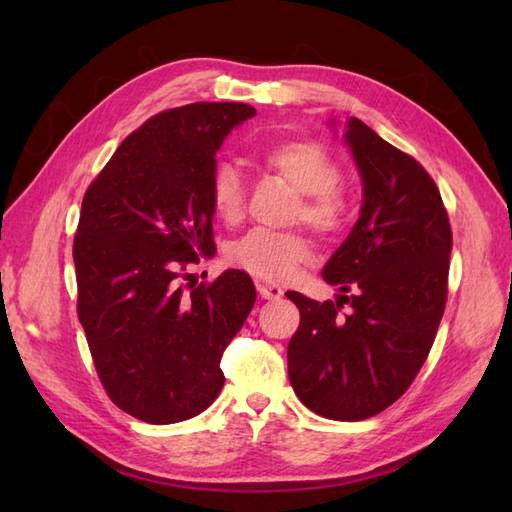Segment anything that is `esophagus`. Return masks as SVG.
I'll return each instance as SVG.
<instances>
[{
	"label": "esophagus",
	"mask_w": 512,
	"mask_h": 512,
	"mask_svg": "<svg viewBox=\"0 0 512 512\" xmlns=\"http://www.w3.org/2000/svg\"><path fill=\"white\" fill-rule=\"evenodd\" d=\"M256 288H258V292H260V297H262V299H280L282 294H284V290H282L280 286L267 284V282H258V284H256Z\"/></svg>",
	"instance_id": "34e87169"
}]
</instances>
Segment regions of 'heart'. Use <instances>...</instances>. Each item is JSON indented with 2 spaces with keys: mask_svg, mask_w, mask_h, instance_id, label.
I'll return each instance as SVG.
<instances>
[{
  "mask_svg": "<svg viewBox=\"0 0 512 512\" xmlns=\"http://www.w3.org/2000/svg\"><path fill=\"white\" fill-rule=\"evenodd\" d=\"M254 160L267 173L284 179L299 196L290 222H305L322 239H333L348 224L350 205L339 179L342 166L333 153L312 138H286L260 147ZM209 205L224 224H239L245 215V188L239 170L230 164L213 168ZM312 256V241L299 230L275 232L256 228L235 243L230 260L267 282H286Z\"/></svg>",
  "mask_w": 512,
  "mask_h": 512,
  "instance_id": "heart-1",
  "label": "heart"
}]
</instances>
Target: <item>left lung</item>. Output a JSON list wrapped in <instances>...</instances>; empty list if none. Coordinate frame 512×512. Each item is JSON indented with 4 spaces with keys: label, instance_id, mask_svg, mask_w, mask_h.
Segmentation results:
<instances>
[{
    "label": "left lung",
    "instance_id": "1",
    "mask_svg": "<svg viewBox=\"0 0 512 512\" xmlns=\"http://www.w3.org/2000/svg\"><path fill=\"white\" fill-rule=\"evenodd\" d=\"M346 143L363 179L361 218L322 271L342 290L337 301L286 292L301 314L288 376L312 412L365 421L395 404L427 359L446 307L453 232L436 181L412 156L356 117Z\"/></svg>",
    "mask_w": 512,
    "mask_h": 512
}]
</instances>
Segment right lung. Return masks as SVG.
<instances>
[{"label":"right lung","instance_id":"obj_1","mask_svg":"<svg viewBox=\"0 0 512 512\" xmlns=\"http://www.w3.org/2000/svg\"><path fill=\"white\" fill-rule=\"evenodd\" d=\"M250 104L194 102L147 119L89 183L72 258L91 359L106 395L153 425L213 404L222 354L256 301L252 277L196 284L215 254L209 181L215 151Z\"/></svg>","mask_w":512,"mask_h":512}]
</instances>
